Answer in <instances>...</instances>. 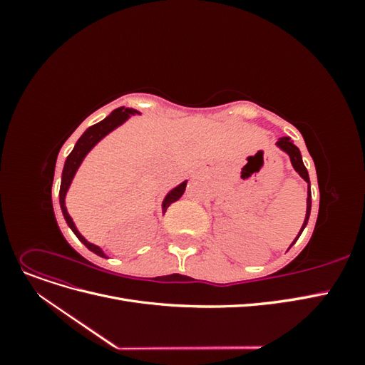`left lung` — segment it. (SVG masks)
<instances>
[{"mask_svg":"<svg viewBox=\"0 0 365 365\" xmlns=\"http://www.w3.org/2000/svg\"><path fill=\"white\" fill-rule=\"evenodd\" d=\"M275 146H277L282 152L288 153L289 158H291V164L292 168L295 169V172L302 176V178L307 182V200H306V216H304V222L300 228V231H298V235L295 237V240L291 244V247L295 244V242L298 240V237H300V235L303 233L304 227L307 225V220H309V216H311V205H312V195H311V181H309V173H307V169L304 168L303 164V158H302V153H300V149H298L294 141L289 138V137H282L277 140V143H275ZM289 247V248H291Z\"/></svg>","mask_w":365,"mask_h":365,"instance_id":"obj_1","label":"left lung"}]
</instances>
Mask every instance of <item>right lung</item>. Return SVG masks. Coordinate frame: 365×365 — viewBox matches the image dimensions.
I'll list each match as a JSON object with an SVG mask.
<instances>
[{
    "instance_id": "obj_1",
    "label": "right lung",
    "mask_w": 365,
    "mask_h": 365,
    "mask_svg": "<svg viewBox=\"0 0 365 365\" xmlns=\"http://www.w3.org/2000/svg\"><path fill=\"white\" fill-rule=\"evenodd\" d=\"M137 114L140 115L137 109H132V108L121 106V108L114 109V111L109 114L106 118H103L102 121H98V123L93 125L91 128H88L83 132L82 137L77 140V143L74 145V149L71 150V153L67 157V160H65V164H63L62 178H61V190H59V204H61L62 215H63L65 220H67V224L71 228L73 233L77 236V239H79L88 250L93 251L94 254H97V256H101V257H106V254L103 252V250L101 247H97V245L91 244V242H88L81 235V231L77 230L73 217L68 213L67 205H65V197H67V193L70 190V185L74 180V176H76L77 170H79L81 164L83 163V160H85L88 153H90L93 150V148L97 145V143L103 140L109 134V132H113L114 129H117L118 126L123 125L130 115H137ZM185 185H187V180L182 181L181 184H178L176 187H173V189L169 190V193L164 196L163 204H161L163 215L165 213V210L169 208L170 204H173L175 201H178L180 197L182 196V193L185 190Z\"/></svg>"
}]
</instances>
